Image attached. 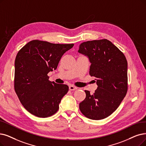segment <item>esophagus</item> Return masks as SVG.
Wrapping results in <instances>:
<instances>
[{
  "label": "esophagus",
  "mask_w": 146,
  "mask_h": 146,
  "mask_svg": "<svg viewBox=\"0 0 146 146\" xmlns=\"http://www.w3.org/2000/svg\"><path fill=\"white\" fill-rule=\"evenodd\" d=\"M69 89L70 90H75L77 89V87H75V86H72V85H71V86H69Z\"/></svg>",
  "instance_id": "34e87169"
}]
</instances>
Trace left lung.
<instances>
[{"mask_svg": "<svg viewBox=\"0 0 146 146\" xmlns=\"http://www.w3.org/2000/svg\"><path fill=\"white\" fill-rule=\"evenodd\" d=\"M80 53L89 57V74L95 77L98 88L86 96L79 108L86 117L101 120L116 110L127 91V62L124 54L111 42L104 39L84 42Z\"/></svg>", "mask_w": 146, "mask_h": 146, "instance_id": "1", "label": "left lung"}]
</instances>
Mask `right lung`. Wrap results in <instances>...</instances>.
Instances as JSON below:
<instances>
[{
  "label": "right lung",
  "instance_id": "1",
  "mask_svg": "<svg viewBox=\"0 0 146 146\" xmlns=\"http://www.w3.org/2000/svg\"><path fill=\"white\" fill-rule=\"evenodd\" d=\"M74 45L33 40L18 52L15 60L14 89L23 107L32 114L48 117L59 110L69 87L51 82L47 74L56 69L63 54Z\"/></svg>",
  "mask_w": 146,
  "mask_h": 146
}]
</instances>
